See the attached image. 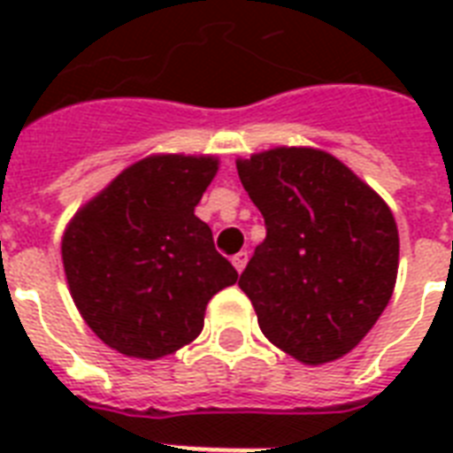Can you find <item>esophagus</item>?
<instances>
[{"instance_id": "esophagus-1", "label": "esophagus", "mask_w": 453, "mask_h": 453, "mask_svg": "<svg viewBox=\"0 0 453 453\" xmlns=\"http://www.w3.org/2000/svg\"><path fill=\"white\" fill-rule=\"evenodd\" d=\"M247 261H249V254L247 251H240V254H234L233 256V265L237 273H242V270L247 268Z\"/></svg>"}]
</instances>
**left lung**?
<instances>
[{
    "mask_svg": "<svg viewBox=\"0 0 453 453\" xmlns=\"http://www.w3.org/2000/svg\"><path fill=\"white\" fill-rule=\"evenodd\" d=\"M265 219L240 277L258 326L303 365L343 357L393 296L400 237L393 211L343 162L315 148L237 159Z\"/></svg>",
    "mask_w": 453,
    "mask_h": 453,
    "instance_id": "obj_1",
    "label": "left lung"
}]
</instances>
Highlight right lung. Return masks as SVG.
<instances>
[{"mask_svg": "<svg viewBox=\"0 0 453 453\" xmlns=\"http://www.w3.org/2000/svg\"><path fill=\"white\" fill-rule=\"evenodd\" d=\"M216 157L152 155L74 213L60 254L77 310L127 357L159 359L199 336L206 303L237 282L195 206Z\"/></svg>", "mask_w": 453, "mask_h": 453, "instance_id": "1", "label": "right lung"}]
</instances>
